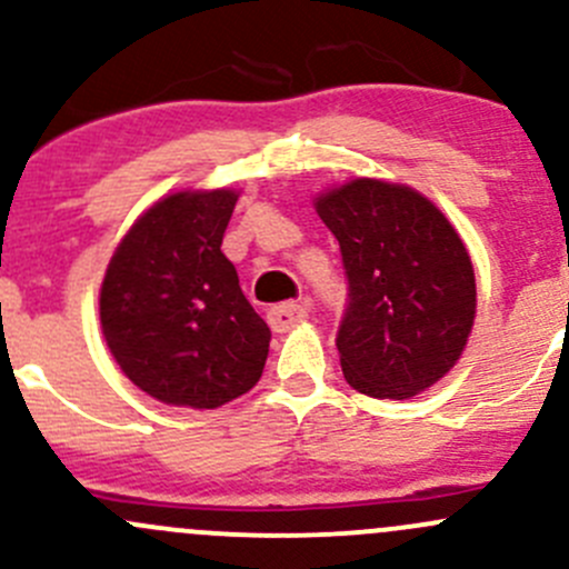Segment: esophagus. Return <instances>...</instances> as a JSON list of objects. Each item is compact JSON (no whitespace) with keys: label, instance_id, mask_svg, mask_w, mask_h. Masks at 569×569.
Returning <instances> with one entry per match:
<instances>
[{"label":"esophagus","instance_id":"esophagus-1","mask_svg":"<svg viewBox=\"0 0 569 569\" xmlns=\"http://www.w3.org/2000/svg\"><path fill=\"white\" fill-rule=\"evenodd\" d=\"M308 319V308L297 306V302H283V306H274L267 311V321L274 332H286L295 325Z\"/></svg>","mask_w":569,"mask_h":569}]
</instances>
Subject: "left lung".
Instances as JSON below:
<instances>
[{
    "instance_id": "obj_1",
    "label": "left lung",
    "mask_w": 569,
    "mask_h": 569,
    "mask_svg": "<svg viewBox=\"0 0 569 569\" xmlns=\"http://www.w3.org/2000/svg\"><path fill=\"white\" fill-rule=\"evenodd\" d=\"M338 239L347 308L336 347L355 391L410 399L460 360L476 313L473 263L416 189L355 178L317 198Z\"/></svg>"
}]
</instances>
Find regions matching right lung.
Returning <instances> with one entry per match:
<instances>
[{
  "label": "right lung",
  "instance_id": "1",
  "mask_svg": "<svg viewBox=\"0 0 569 569\" xmlns=\"http://www.w3.org/2000/svg\"><path fill=\"white\" fill-rule=\"evenodd\" d=\"M237 192H176L131 226L101 283L109 352L140 391L214 410L261 380L267 321L222 252Z\"/></svg>",
  "mask_w": 569,
  "mask_h": 569
}]
</instances>
